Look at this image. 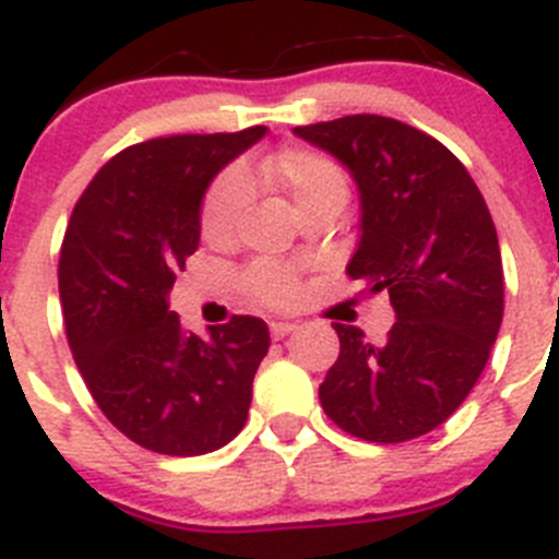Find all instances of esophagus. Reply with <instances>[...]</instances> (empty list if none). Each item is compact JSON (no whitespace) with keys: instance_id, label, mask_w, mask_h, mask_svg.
<instances>
[{"instance_id":"esophagus-1","label":"esophagus","mask_w":559,"mask_h":559,"mask_svg":"<svg viewBox=\"0 0 559 559\" xmlns=\"http://www.w3.org/2000/svg\"><path fill=\"white\" fill-rule=\"evenodd\" d=\"M296 330V324H290V322H271V338L274 341H280V338H285V335H290Z\"/></svg>"}]
</instances>
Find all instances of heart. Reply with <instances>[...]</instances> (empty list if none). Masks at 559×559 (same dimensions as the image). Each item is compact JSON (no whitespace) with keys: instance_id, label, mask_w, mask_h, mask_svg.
I'll return each mask as SVG.
<instances>
[{"instance_id":"b5f03b06","label":"heart","mask_w":559,"mask_h":559,"mask_svg":"<svg viewBox=\"0 0 559 559\" xmlns=\"http://www.w3.org/2000/svg\"><path fill=\"white\" fill-rule=\"evenodd\" d=\"M246 179L274 187L290 201L302 218L310 210L347 201V176L338 162L313 147H285L257 167H246ZM237 173H224L212 181L201 204V231L206 240L221 243L235 229V221L246 204V181ZM246 296L265 308H285L299 296V276L274 263H254L240 280Z\"/></svg>"}]
</instances>
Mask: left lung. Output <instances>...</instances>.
Here are the masks:
<instances>
[{"mask_svg":"<svg viewBox=\"0 0 559 559\" xmlns=\"http://www.w3.org/2000/svg\"><path fill=\"white\" fill-rule=\"evenodd\" d=\"M347 165L360 240L347 274L389 294L383 344L335 322L341 349L319 386L341 431L394 445L442 426L476 386L503 319L496 224L471 173L433 136L380 114L294 128Z\"/></svg>","mask_w":559,"mask_h":559,"instance_id":"obj_1","label":"left lung"}]
</instances>
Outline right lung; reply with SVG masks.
<instances>
[{"label": "right lung", "instance_id": "1", "mask_svg": "<svg viewBox=\"0 0 559 559\" xmlns=\"http://www.w3.org/2000/svg\"><path fill=\"white\" fill-rule=\"evenodd\" d=\"M263 126L140 142L106 162L78 199L58 263L69 349L117 431L165 456H201L240 433L269 353L257 316L201 338L167 308L199 249L201 199Z\"/></svg>", "mask_w": 559, "mask_h": 559}]
</instances>
